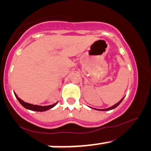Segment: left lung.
I'll use <instances>...</instances> for the list:
<instances>
[{
	"mask_svg": "<svg viewBox=\"0 0 151 151\" xmlns=\"http://www.w3.org/2000/svg\"><path fill=\"white\" fill-rule=\"evenodd\" d=\"M123 99H122L121 100V101H119V102H118L116 104H115V105H113V106H111V107H109V108H107V109H98V110H102V111H106V110H110V109H115V107H117V106H118V105H119L120 104H121V101H123Z\"/></svg>",
	"mask_w": 151,
	"mask_h": 151,
	"instance_id": "obj_1",
	"label": "left lung"
}]
</instances>
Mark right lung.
Wrapping results in <instances>:
<instances>
[{
	"instance_id": "right-lung-1",
	"label": "right lung",
	"mask_w": 151,
	"mask_h": 151,
	"mask_svg": "<svg viewBox=\"0 0 151 151\" xmlns=\"http://www.w3.org/2000/svg\"><path fill=\"white\" fill-rule=\"evenodd\" d=\"M14 95H15V96L17 97V99L18 101H19V102L20 103V104H22L24 107L26 108V109H30V110L37 111V112H44V111H46V110H47V109H51V108H52L53 106H55L58 103V102L55 103V104H54L52 105H49V106H39V105H33L31 104H28V103H27V102H25V101H22V99H19V97H18L15 93H14Z\"/></svg>"
}]
</instances>
